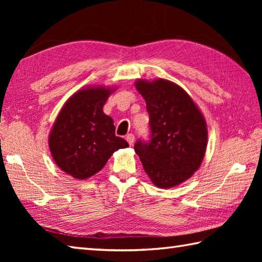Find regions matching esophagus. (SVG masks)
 <instances>
[{
  "label": "esophagus",
  "mask_w": 262,
  "mask_h": 262,
  "mask_svg": "<svg viewBox=\"0 0 262 262\" xmlns=\"http://www.w3.org/2000/svg\"><path fill=\"white\" fill-rule=\"evenodd\" d=\"M126 141L128 142V144H129V145H133V143H134V141H135V136L133 135V134H128L126 136Z\"/></svg>",
  "instance_id": "obj_1"
}]
</instances>
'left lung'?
Returning <instances> with one entry per match:
<instances>
[{
    "label": "left lung",
    "mask_w": 262,
    "mask_h": 262,
    "mask_svg": "<svg viewBox=\"0 0 262 262\" xmlns=\"http://www.w3.org/2000/svg\"><path fill=\"white\" fill-rule=\"evenodd\" d=\"M146 102L151 140L138 141L135 152L148 178L159 188L188 180L202 164L207 147V125L191 97L176 83L137 80Z\"/></svg>",
    "instance_id": "8db88e82"
}]
</instances>
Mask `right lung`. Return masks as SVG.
Returning <instances> with one entry per match:
<instances>
[{
	"mask_svg": "<svg viewBox=\"0 0 262 262\" xmlns=\"http://www.w3.org/2000/svg\"><path fill=\"white\" fill-rule=\"evenodd\" d=\"M116 88L86 86L65 102L49 133L48 144L58 168L84 180L101 170L119 148L129 145L115 135L111 117L103 105Z\"/></svg>",
	"mask_w": 262,
	"mask_h": 262,
	"instance_id": "obj_1",
	"label": "right lung"
}]
</instances>
